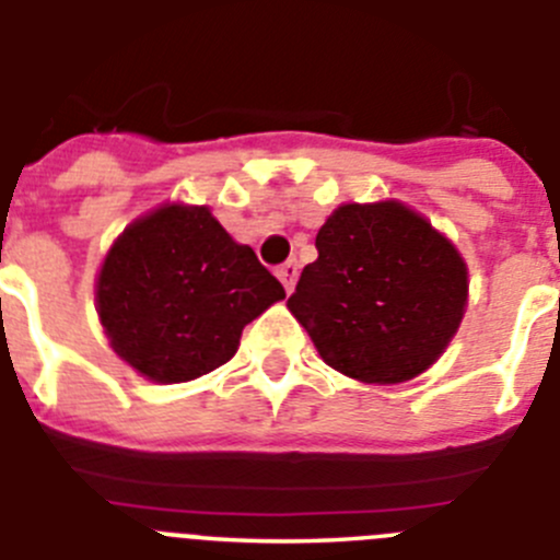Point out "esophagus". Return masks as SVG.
Here are the masks:
<instances>
[{"label":"esophagus","mask_w":560,"mask_h":560,"mask_svg":"<svg viewBox=\"0 0 560 560\" xmlns=\"http://www.w3.org/2000/svg\"><path fill=\"white\" fill-rule=\"evenodd\" d=\"M296 275H300V266H296V260H285L283 266H277V277H280V283H283V289L294 291L296 285Z\"/></svg>","instance_id":"1"}]
</instances>
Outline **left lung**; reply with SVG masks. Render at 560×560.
Segmentation results:
<instances>
[{"label":"left lung","instance_id":"obj_1","mask_svg":"<svg viewBox=\"0 0 560 560\" xmlns=\"http://www.w3.org/2000/svg\"><path fill=\"white\" fill-rule=\"evenodd\" d=\"M289 311L327 366L402 383L433 366L464 319L466 264L402 202L341 205L316 235Z\"/></svg>","mask_w":560,"mask_h":560}]
</instances>
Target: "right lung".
I'll use <instances>...</instances> for the list:
<instances>
[{
	"label": "right lung",
	"mask_w": 560,
	"mask_h": 560,
	"mask_svg": "<svg viewBox=\"0 0 560 560\" xmlns=\"http://www.w3.org/2000/svg\"><path fill=\"white\" fill-rule=\"evenodd\" d=\"M283 296L253 246L235 244L205 205H163L136 219L96 280L113 352L155 383H186L228 363L241 330Z\"/></svg>",
	"instance_id": "right-lung-1"
}]
</instances>
